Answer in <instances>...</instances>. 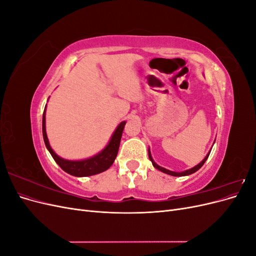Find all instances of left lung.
Segmentation results:
<instances>
[{
	"label": "left lung",
	"instance_id": "8db88e82",
	"mask_svg": "<svg viewBox=\"0 0 256 256\" xmlns=\"http://www.w3.org/2000/svg\"><path fill=\"white\" fill-rule=\"evenodd\" d=\"M209 154H210V152H208V154L207 156L203 159V161L200 162V164H198V166H196L194 168H190V170H187V171H184V172H182V173H176V172H172V171H168V170H166V168H161V166H159L157 164H154V161L152 160V154H150V150H148V157H150V160L152 161V166L156 168L157 170H159V171H161V172H164V173H166V174H168V175H172V176H187V175H190V174H192V173H194V172H196L198 168H200L203 166V164H205V161L207 160V158H208V156H209Z\"/></svg>",
	"mask_w": 256,
	"mask_h": 256
}]
</instances>
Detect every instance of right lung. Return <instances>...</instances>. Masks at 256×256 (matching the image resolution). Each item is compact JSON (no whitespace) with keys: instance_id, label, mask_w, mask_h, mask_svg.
<instances>
[{"instance_id":"1","label":"right lung","mask_w":256,"mask_h":256,"mask_svg":"<svg viewBox=\"0 0 256 256\" xmlns=\"http://www.w3.org/2000/svg\"><path fill=\"white\" fill-rule=\"evenodd\" d=\"M46 109V108H44ZM46 112V110H44ZM44 112L42 115V136H44V141L46 144V147H47L48 150L50 152L51 156L53 159L56 160V164L60 166L62 170L68 174H70L72 176L76 177H85V176H92V175H96L102 173L106 170L109 168L113 162L118 156V148H120V138H122V134L124 127H125L126 122H120L118 127L116 128L114 131V134L112 136V138L110 140L109 144L106 145V148L99 152L96 156L92 157L86 160H81V161H70V160H65L63 158L58 157V154L53 152L51 148V146L49 144L47 134H46V116Z\"/></svg>"}]
</instances>
